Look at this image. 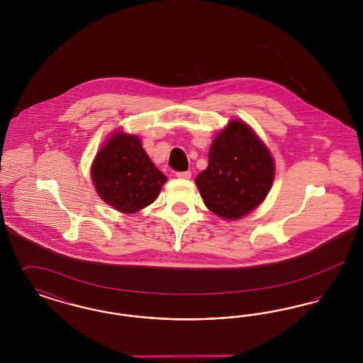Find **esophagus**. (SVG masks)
Instances as JSON below:
<instances>
[{"instance_id":"esophagus-1","label":"esophagus","mask_w":363,"mask_h":363,"mask_svg":"<svg viewBox=\"0 0 363 363\" xmlns=\"http://www.w3.org/2000/svg\"><path fill=\"white\" fill-rule=\"evenodd\" d=\"M177 177L181 178V179H189L191 173L190 172H179V173H177Z\"/></svg>"}]
</instances>
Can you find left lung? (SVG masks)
<instances>
[{
  "instance_id": "obj_1",
  "label": "left lung",
  "mask_w": 363,
  "mask_h": 363,
  "mask_svg": "<svg viewBox=\"0 0 363 363\" xmlns=\"http://www.w3.org/2000/svg\"><path fill=\"white\" fill-rule=\"evenodd\" d=\"M275 162L253 129L231 120L212 141L208 167L196 177L204 204L225 220H237L265 200Z\"/></svg>"
}]
</instances>
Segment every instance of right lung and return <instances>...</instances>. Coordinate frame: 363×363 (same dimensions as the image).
I'll return each mask as SVG.
<instances>
[{
  "label": "right lung",
  "instance_id": "1",
  "mask_svg": "<svg viewBox=\"0 0 363 363\" xmlns=\"http://www.w3.org/2000/svg\"><path fill=\"white\" fill-rule=\"evenodd\" d=\"M91 177L95 189L108 206L135 213L152 204L164 182L136 135L116 132L96 154Z\"/></svg>",
  "mask_w": 363,
  "mask_h": 363
}]
</instances>
